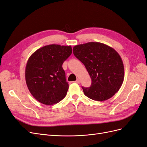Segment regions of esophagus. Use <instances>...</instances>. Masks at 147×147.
Listing matches in <instances>:
<instances>
[{
    "instance_id": "obj_1",
    "label": "esophagus",
    "mask_w": 147,
    "mask_h": 147,
    "mask_svg": "<svg viewBox=\"0 0 147 147\" xmlns=\"http://www.w3.org/2000/svg\"><path fill=\"white\" fill-rule=\"evenodd\" d=\"M75 83H78V84H79L80 83V80H79V79H77V80H76V81H75Z\"/></svg>"
}]
</instances>
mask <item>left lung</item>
Masks as SVG:
<instances>
[{
  "instance_id": "obj_1",
  "label": "left lung",
  "mask_w": 147,
  "mask_h": 147,
  "mask_svg": "<svg viewBox=\"0 0 147 147\" xmlns=\"http://www.w3.org/2000/svg\"><path fill=\"white\" fill-rule=\"evenodd\" d=\"M73 53L85 66L92 80L90 88L82 87L84 95L104 101L118 91L124 80V69L116 50L100 42H88L75 45Z\"/></svg>"
}]
</instances>
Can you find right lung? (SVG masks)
<instances>
[{
    "label": "right lung",
    "instance_id": "right-lung-1",
    "mask_svg": "<svg viewBox=\"0 0 147 147\" xmlns=\"http://www.w3.org/2000/svg\"><path fill=\"white\" fill-rule=\"evenodd\" d=\"M72 53L71 46L52 44L38 49L29 57L26 82L31 94L40 103L53 105L65 97L69 84L62 65Z\"/></svg>",
    "mask_w": 147,
    "mask_h": 147
}]
</instances>
